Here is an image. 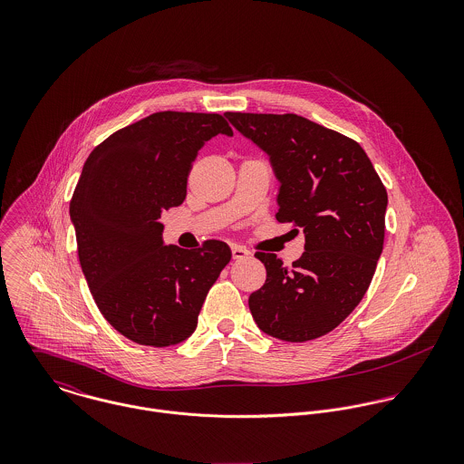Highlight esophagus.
Segmentation results:
<instances>
[{
  "mask_svg": "<svg viewBox=\"0 0 464 464\" xmlns=\"http://www.w3.org/2000/svg\"><path fill=\"white\" fill-rule=\"evenodd\" d=\"M232 257L236 261H243V259H248L250 257V252L241 248V246H232Z\"/></svg>",
  "mask_w": 464,
  "mask_h": 464,
  "instance_id": "1",
  "label": "esophagus"
}]
</instances>
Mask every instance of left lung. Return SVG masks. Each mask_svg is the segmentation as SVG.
I'll return each instance as SVG.
<instances>
[{
    "label": "left lung",
    "instance_id": "1",
    "mask_svg": "<svg viewBox=\"0 0 464 464\" xmlns=\"http://www.w3.org/2000/svg\"><path fill=\"white\" fill-rule=\"evenodd\" d=\"M225 116L269 157L280 182L275 218L305 234V252L291 267L256 254L266 282L248 298L252 316L282 341L322 337L370 287L384 246L386 188L366 151L343 133L296 114Z\"/></svg>",
    "mask_w": 464,
    "mask_h": 464
}]
</instances>
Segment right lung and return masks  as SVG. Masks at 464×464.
<instances>
[{"label":"right lung","instance_id":"obj_1","mask_svg":"<svg viewBox=\"0 0 464 464\" xmlns=\"http://www.w3.org/2000/svg\"><path fill=\"white\" fill-rule=\"evenodd\" d=\"M218 133H234L219 114L155 112L107 137L83 164L69 203L78 259L100 313L133 343L188 339L230 263L223 241L166 246L160 223L186 199L193 160Z\"/></svg>","mask_w":464,"mask_h":464}]
</instances>
